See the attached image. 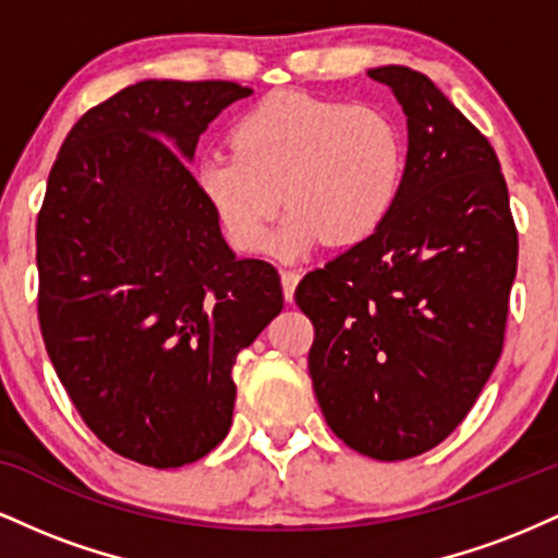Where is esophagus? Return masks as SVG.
Segmentation results:
<instances>
[{"label": "esophagus", "mask_w": 558, "mask_h": 558, "mask_svg": "<svg viewBox=\"0 0 558 558\" xmlns=\"http://www.w3.org/2000/svg\"><path fill=\"white\" fill-rule=\"evenodd\" d=\"M301 275L296 270H280V283H283L286 301H293V291H296Z\"/></svg>", "instance_id": "obj_1"}]
</instances>
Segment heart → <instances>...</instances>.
Masks as SVG:
<instances>
[{"label":"heart","instance_id":"obj_1","mask_svg":"<svg viewBox=\"0 0 558 558\" xmlns=\"http://www.w3.org/2000/svg\"><path fill=\"white\" fill-rule=\"evenodd\" d=\"M230 146L198 157L194 185L243 254L267 246L280 194L291 207L272 241L280 257L373 239L407 170L403 133L386 110L306 92H272L248 107L230 128Z\"/></svg>","mask_w":558,"mask_h":558}]
</instances>
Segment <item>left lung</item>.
<instances>
[{
	"mask_svg": "<svg viewBox=\"0 0 558 558\" xmlns=\"http://www.w3.org/2000/svg\"><path fill=\"white\" fill-rule=\"evenodd\" d=\"M407 114L399 202L373 239L306 272L310 375L330 430L399 462L459 427L504 349L517 275L509 191L488 138L427 75L367 70Z\"/></svg>",
	"mask_w": 558,
	"mask_h": 558,
	"instance_id": "1",
	"label": "left lung"
}]
</instances>
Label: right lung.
Masks as SVG:
<instances>
[{"label":"right lung","instance_id":"add662e5","mask_svg":"<svg viewBox=\"0 0 558 558\" xmlns=\"http://www.w3.org/2000/svg\"><path fill=\"white\" fill-rule=\"evenodd\" d=\"M252 94L233 81H141L88 110L57 155L36 222L38 323L96 438L168 470L233 422V364L283 310L270 262L239 259L198 196V136Z\"/></svg>","mask_w":558,"mask_h":558}]
</instances>
